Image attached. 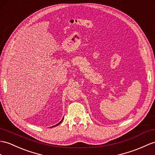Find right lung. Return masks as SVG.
Here are the masks:
<instances>
[{"mask_svg":"<svg viewBox=\"0 0 155 155\" xmlns=\"http://www.w3.org/2000/svg\"><path fill=\"white\" fill-rule=\"evenodd\" d=\"M62 120H63V118H62V120H61V121H60V122H59L58 124H56V125H54V126H52V127H54V126H58V125H59V124H60V123H61V122H62Z\"/></svg>","mask_w":155,"mask_h":155,"instance_id":"add662e5","label":"right lung"}]
</instances>
